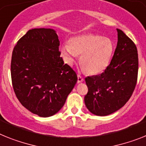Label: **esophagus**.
<instances>
[{
    "label": "esophagus",
    "instance_id": "1",
    "mask_svg": "<svg viewBox=\"0 0 146 146\" xmlns=\"http://www.w3.org/2000/svg\"><path fill=\"white\" fill-rule=\"evenodd\" d=\"M83 81H84V79H83V77L80 75H78V80H77V83H81Z\"/></svg>",
    "mask_w": 146,
    "mask_h": 146
}]
</instances>
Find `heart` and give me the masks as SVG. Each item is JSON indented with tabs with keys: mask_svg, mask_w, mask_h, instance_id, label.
<instances>
[{
	"mask_svg": "<svg viewBox=\"0 0 146 146\" xmlns=\"http://www.w3.org/2000/svg\"><path fill=\"white\" fill-rule=\"evenodd\" d=\"M62 57L71 65L79 55L81 64L90 74H97L109 65L113 52V44L111 39L93 34L73 38L70 44L61 47Z\"/></svg>",
	"mask_w": 146,
	"mask_h": 146,
	"instance_id": "heart-1",
	"label": "heart"
}]
</instances>
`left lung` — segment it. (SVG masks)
Returning <instances> with one entry per match:
<instances>
[{"label": "left lung", "mask_w": 146, "mask_h": 146, "mask_svg": "<svg viewBox=\"0 0 146 146\" xmlns=\"http://www.w3.org/2000/svg\"><path fill=\"white\" fill-rule=\"evenodd\" d=\"M118 41L111 63L100 75L88 76L84 96L87 108L97 116H107L123 107L135 89L138 53L135 44L117 29Z\"/></svg>", "instance_id": "1"}]
</instances>
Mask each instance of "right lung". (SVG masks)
<instances>
[{
  "label": "right lung",
  "instance_id": "right-lung-1",
  "mask_svg": "<svg viewBox=\"0 0 146 146\" xmlns=\"http://www.w3.org/2000/svg\"><path fill=\"white\" fill-rule=\"evenodd\" d=\"M60 41L52 29H32L15 46L11 77L15 94L24 108L39 117L56 114L65 103L77 75L64 63Z\"/></svg>",
  "mask_w": 146,
  "mask_h": 146
}]
</instances>
